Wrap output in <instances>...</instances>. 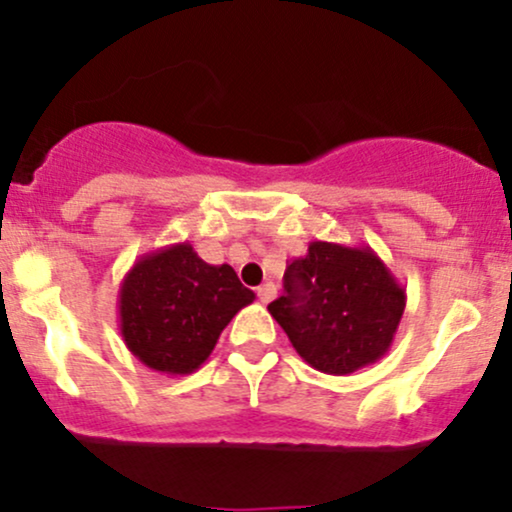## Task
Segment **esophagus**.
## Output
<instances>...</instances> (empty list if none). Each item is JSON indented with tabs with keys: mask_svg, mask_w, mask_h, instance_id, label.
I'll return each mask as SVG.
<instances>
[{
	"mask_svg": "<svg viewBox=\"0 0 512 512\" xmlns=\"http://www.w3.org/2000/svg\"><path fill=\"white\" fill-rule=\"evenodd\" d=\"M274 296H276V286H274V281H267V284H262L260 289H257V298H260L262 303L274 301Z\"/></svg>",
	"mask_w": 512,
	"mask_h": 512,
	"instance_id": "esophagus-1",
	"label": "esophagus"
}]
</instances>
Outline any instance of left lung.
I'll return each mask as SVG.
<instances>
[{
	"label": "left lung",
	"instance_id": "obj_1",
	"mask_svg": "<svg viewBox=\"0 0 512 512\" xmlns=\"http://www.w3.org/2000/svg\"><path fill=\"white\" fill-rule=\"evenodd\" d=\"M284 296L267 310L308 366L349 375L387 354L407 291L368 245L313 240L284 272Z\"/></svg>",
	"mask_w": 512,
	"mask_h": 512
}]
</instances>
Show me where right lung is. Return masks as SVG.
<instances>
[{
    "instance_id": "add662e5",
    "label": "right lung",
    "mask_w": 512,
    "mask_h": 512,
    "mask_svg": "<svg viewBox=\"0 0 512 512\" xmlns=\"http://www.w3.org/2000/svg\"><path fill=\"white\" fill-rule=\"evenodd\" d=\"M255 301L231 264H207L190 243L146 252L117 293L120 334L144 366L158 373H195L211 356L223 327Z\"/></svg>"
}]
</instances>
